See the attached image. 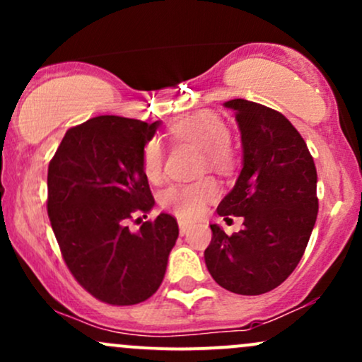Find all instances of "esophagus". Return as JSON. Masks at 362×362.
I'll return each mask as SVG.
<instances>
[{"label": "esophagus", "instance_id": "obj_1", "mask_svg": "<svg viewBox=\"0 0 362 362\" xmlns=\"http://www.w3.org/2000/svg\"><path fill=\"white\" fill-rule=\"evenodd\" d=\"M190 228H192V224L187 223V221H184V219H180V221H178V230H180V235H182V236L189 233Z\"/></svg>", "mask_w": 362, "mask_h": 362}]
</instances>
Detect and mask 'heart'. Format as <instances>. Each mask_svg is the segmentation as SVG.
<instances>
[{"label":"heart","instance_id":"heart-1","mask_svg":"<svg viewBox=\"0 0 362 362\" xmlns=\"http://www.w3.org/2000/svg\"><path fill=\"white\" fill-rule=\"evenodd\" d=\"M170 136L177 141L194 144L202 151V163L219 173H230L235 167V149L230 143V131L224 120L213 112H197L170 127ZM143 172L155 182L163 170V146L160 139L146 141L143 148ZM218 195L213 178H202L192 184H175L163 190L160 201L165 209L182 219H194L202 214L207 202Z\"/></svg>","mask_w":362,"mask_h":362}]
</instances>
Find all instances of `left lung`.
I'll return each mask as SVG.
<instances>
[{
  "mask_svg": "<svg viewBox=\"0 0 362 362\" xmlns=\"http://www.w3.org/2000/svg\"><path fill=\"white\" fill-rule=\"evenodd\" d=\"M243 168L219 216H243L228 236L211 224L207 271L224 289L257 296L282 284L300 264L318 214L317 168L305 139L281 112L235 98Z\"/></svg>",
  "mask_w": 362,
  "mask_h": 362,
  "instance_id": "1",
  "label": "left lung"
}]
</instances>
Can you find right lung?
Wrapping results in <instances>:
<instances>
[{
  "instance_id": "1",
  "label": "right lung",
  "mask_w": 362,
  "mask_h": 362,
  "mask_svg": "<svg viewBox=\"0 0 362 362\" xmlns=\"http://www.w3.org/2000/svg\"><path fill=\"white\" fill-rule=\"evenodd\" d=\"M160 120L100 115L71 127L47 172V213L62 259L91 296L129 306L156 293L178 238L161 213L132 233L127 223L155 206L143 148ZM139 219V218H138Z\"/></svg>"
}]
</instances>
